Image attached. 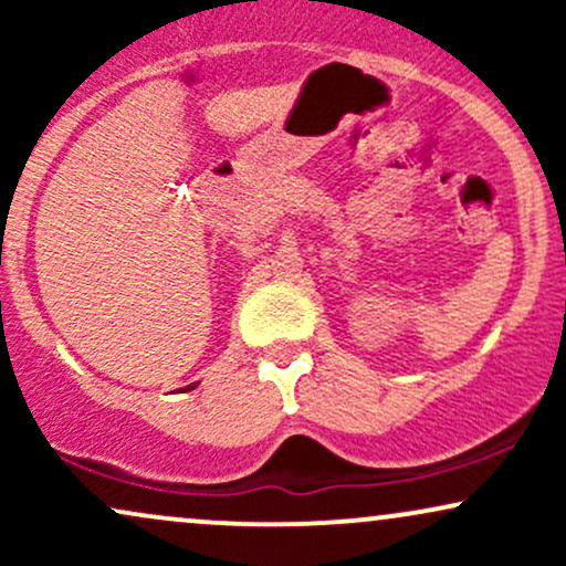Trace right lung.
<instances>
[{
    "label": "right lung",
    "mask_w": 566,
    "mask_h": 566,
    "mask_svg": "<svg viewBox=\"0 0 566 566\" xmlns=\"http://www.w3.org/2000/svg\"><path fill=\"white\" fill-rule=\"evenodd\" d=\"M186 388H193V386H186Z\"/></svg>",
    "instance_id": "obj_1"
}]
</instances>
